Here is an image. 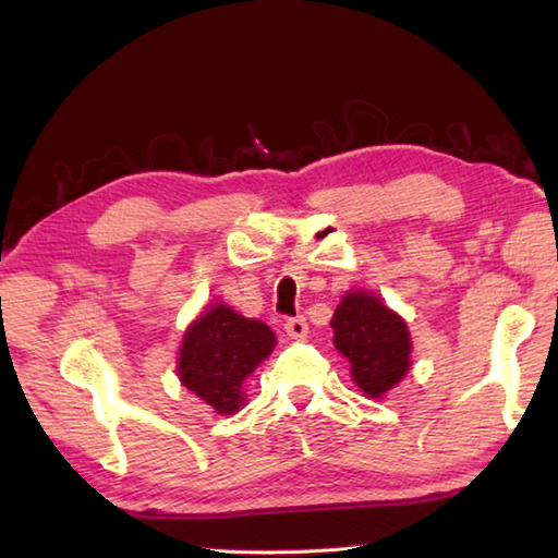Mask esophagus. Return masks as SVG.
I'll return each instance as SVG.
<instances>
[{"instance_id": "obj_1", "label": "esophagus", "mask_w": 558, "mask_h": 558, "mask_svg": "<svg viewBox=\"0 0 558 558\" xmlns=\"http://www.w3.org/2000/svg\"><path fill=\"white\" fill-rule=\"evenodd\" d=\"M286 333L290 338H294V340H300V338H304L306 333H310V324H306L304 316H292V318H288V322H286Z\"/></svg>"}]
</instances>
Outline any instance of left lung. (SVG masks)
I'll list each match as a JSON object with an SVG mask.
<instances>
[{"label": "left lung", "instance_id": "obj_1", "mask_svg": "<svg viewBox=\"0 0 558 558\" xmlns=\"http://www.w3.org/2000/svg\"><path fill=\"white\" fill-rule=\"evenodd\" d=\"M336 348L352 364V378L369 398H381L410 369L405 322L366 292L342 298L330 322Z\"/></svg>", "mask_w": 558, "mask_h": 558}]
</instances>
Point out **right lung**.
Wrapping results in <instances>:
<instances>
[{
  "label": "right lung",
  "mask_w": 558,
  "mask_h": 558,
  "mask_svg": "<svg viewBox=\"0 0 558 558\" xmlns=\"http://www.w3.org/2000/svg\"><path fill=\"white\" fill-rule=\"evenodd\" d=\"M272 345L276 336L266 324L218 304L186 330L180 381L220 414L236 412L244 402V378L268 357Z\"/></svg>",
  "instance_id": "right-lung-1"
}]
</instances>
